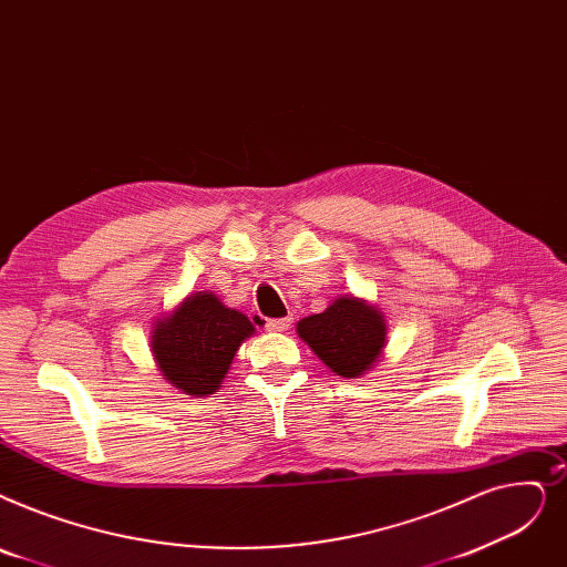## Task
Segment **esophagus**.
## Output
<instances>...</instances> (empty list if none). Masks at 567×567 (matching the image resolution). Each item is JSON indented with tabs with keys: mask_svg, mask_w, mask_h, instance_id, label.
<instances>
[{
	"mask_svg": "<svg viewBox=\"0 0 567 567\" xmlns=\"http://www.w3.org/2000/svg\"><path fill=\"white\" fill-rule=\"evenodd\" d=\"M291 327V317H285V319H268L266 322V329L268 331H276V333H282Z\"/></svg>",
	"mask_w": 567,
	"mask_h": 567,
	"instance_id": "1",
	"label": "esophagus"
}]
</instances>
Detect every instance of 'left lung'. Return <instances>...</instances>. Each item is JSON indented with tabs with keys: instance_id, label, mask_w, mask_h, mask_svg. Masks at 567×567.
I'll list each match as a JSON object with an SVG mask.
<instances>
[{
	"instance_id": "obj_1",
	"label": "left lung",
	"mask_w": 567,
	"mask_h": 567,
	"mask_svg": "<svg viewBox=\"0 0 567 567\" xmlns=\"http://www.w3.org/2000/svg\"><path fill=\"white\" fill-rule=\"evenodd\" d=\"M297 333L331 373L348 380L373 371L386 348L382 310L352 293L338 297L324 312L303 317Z\"/></svg>"
}]
</instances>
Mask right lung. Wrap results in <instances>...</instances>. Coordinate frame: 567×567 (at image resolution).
I'll return each instance as SVG.
<instances>
[{"mask_svg": "<svg viewBox=\"0 0 567 567\" xmlns=\"http://www.w3.org/2000/svg\"><path fill=\"white\" fill-rule=\"evenodd\" d=\"M250 336L255 324L248 317L227 308L213 291H196L153 324L151 352L171 386L187 396H210Z\"/></svg>", "mask_w": 567, "mask_h": 567, "instance_id": "1", "label": "right lung"}]
</instances>
